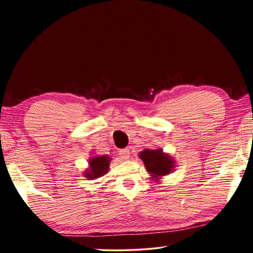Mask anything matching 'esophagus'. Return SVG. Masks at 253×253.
<instances>
[{
    "instance_id": "esophagus-1",
    "label": "esophagus",
    "mask_w": 253,
    "mask_h": 253,
    "mask_svg": "<svg viewBox=\"0 0 253 253\" xmlns=\"http://www.w3.org/2000/svg\"><path fill=\"white\" fill-rule=\"evenodd\" d=\"M119 155H121L123 160H128V158H129V156H130L129 149H127V148L121 149V151H119Z\"/></svg>"
}]
</instances>
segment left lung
<instances>
[{
    "instance_id": "1",
    "label": "left lung",
    "mask_w": 253,
    "mask_h": 253,
    "mask_svg": "<svg viewBox=\"0 0 253 253\" xmlns=\"http://www.w3.org/2000/svg\"><path fill=\"white\" fill-rule=\"evenodd\" d=\"M139 157L144 162L147 172L152 175V179L155 181L169 174L175 168L172 156L165 154L163 149H144L139 153Z\"/></svg>"
}]
</instances>
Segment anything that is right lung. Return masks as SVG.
<instances>
[{"instance_id": "obj_1", "label": "right lung", "mask_w": 253, "mask_h": 253, "mask_svg": "<svg viewBox=\"0 0 253 253\" xmlns=\"http://www.w3.org/2000/svg\"><path fill=\"white\" fill-rule=\"evenodd\" d=\"M111 158L108 155L93 156L89 160V169L84 170V176L89 179L98 178L105 175L109 169Z\"/></svg>"}]
</instances>
